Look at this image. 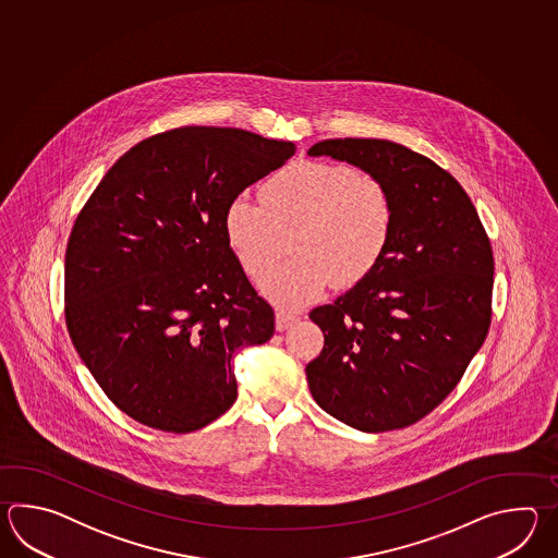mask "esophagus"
I'll return each mask as SVG.
<instances>
[{"mask_svg":"<svg viewBox=\"0 0 558 558\" xmlns=\"http://www.w3.org/2000/svg\"><path fill=\"white\" fill-rule=\"evenodd\" d=\"M299 319L295 313H289V311H277V331H284L289 329L295 320Z\"/></svg>","mask_w":558,"mask_h":558,"instance_id":"esophagus-1","label":"esophagus"}]
</instances>
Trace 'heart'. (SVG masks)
<instances>
[{
    "instance_id": "heart-1",
    "label": "heart",
    "mask_w": 558,
    "mask_h": 558,
    "mask_svg": "<svg viewBox=\"0 0 558 558\" xmlns=\"http://www.w3.org/2000/svg\"><path fill=\"white\" fill-rule=\"evenodd\" d=\"M262 203L235 197L223 217L241 269L262 281L283 253L293 259L263 281V293L299 307L331 283L353 287L375 271L395 231L389 187L365 169L332 161H295L262 185Z\"/></svg>"
}]
</instances>
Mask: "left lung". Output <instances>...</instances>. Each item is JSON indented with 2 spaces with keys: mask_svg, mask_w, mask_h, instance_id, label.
<instances>
[{
  "mask_svg": "<svg viewBox=\"0 0 558 558\" xmlns=\"http://www.w3.org/2000/svg\"><path fill=\"white\" fill-rule=\"evenodd\" d=\"M389 187L395 231L375 271L308 319L325 337L307 380L323 411L365 433L415 425L463 379L493 317L495 259L471 197L449 171L387 140H325Z\"/></svg>",
  "mask_w": 558,
  "mask_h": 558,
  "instance_id": "obj_1",
  "label": "left lung"
}]
</instances>
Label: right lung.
I'll list each match as a JSON object with an SVG mask.
<instances>
[{"mask_svg": "<svg viewBox=\"0 0 558 558\" xmlns=\"http://www.w3.org/2000/svg\"><path fill=\"white\" fill-rule=\"evenodd\" d=\"M295 149L229 128L163 131L121 155L77 215L65 325L109 401L145 427L183 435L223 415L235 351L274 337L223 217Z\"/></svg>", "mask_w": 558, "mask_h": 558, "instance_id": "1", "label": "right lung"}]
</instances>
